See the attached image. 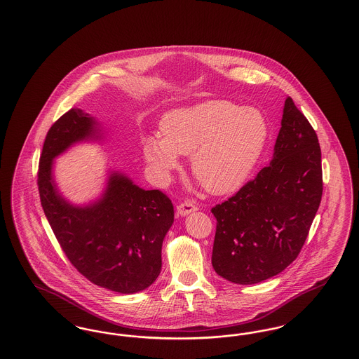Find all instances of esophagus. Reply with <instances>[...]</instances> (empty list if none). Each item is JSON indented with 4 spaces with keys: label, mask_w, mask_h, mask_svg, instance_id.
I'll list each match as a JSON object with an SVG mask.
<instances>
[{
    "label": "esophagus",
    "mask_w": 359,
    "mask_h": 359,
    "mask_svg": "<svg viewBox=\"0 0 359 359\" xmlns=\"http://www.w3.org/2000/svg\"><path fill=\"white\" fill-rule=\"evenodd\" d=\"M176 208H177V212H179L180 215H187L189 212H194V211L198 210V207H196V205H195L192 201L182 202V203L177 205Z\"/></svg>",
    "instance_id": "34e87169"
}]
</instances>
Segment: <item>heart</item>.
Masks as SVG:
<instances>
[{
  "instance_id": "obj_1",
  "label": "heart",
  "mask_w": 359,
  "mask_h": 359,
  "mask_svg": "<svg viewBox=\"0 0 359 359\" xmlns=\"http://www.w3.org/2000/svg\"><path fill=\"white\" fill-rule=\"evenodd\" d=\"M161 136L142 138V152L161 179L191 154V171L211 194L231 192L248 179L264 152L269 123L262 111L223 100L172 110Z\"/></svg>"
}]
</instances>
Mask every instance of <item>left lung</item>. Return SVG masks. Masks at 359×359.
<instances>
[{
  "mask_svg": "<svg viewBox=\"0 0 359 359\" xmlns=\"http://www.w3.org/2000/svg\"><path fill=\"white\" fill-rule=\"evenodd\" d=\"M322 194L319 140L288 97L271 165L211 208L217 219L215 272L243 285L283 272L299 256Z\"/></svg>",
  "mask_w": 359,
  "mask_h": 359,
  "instance_id": "8db88e82",
  "label": "left lung"
}]
</instances>
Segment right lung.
<instances>
[{
  "instance_id": "obj_1",
  "label": "right lung",
  "mask_w": 359,
  "mask_h": 359,
  "mask_svg": "<svg viewBox=\"0 0 359 359\" xmlns=\"http://www.w3.org/2000/svg\"><path fill=\"white\" fill-rule=\"evenodd\" d=\"M95 121L78 107L56 121L44 140L37 187L44 214L72 266L93 284L118 293L148 288L161 271L163 239L173 223L171 199L113 173L102 199L69 205L52 180V158L71 144L95 136Z\"/></svg>"
}]
</instances>
